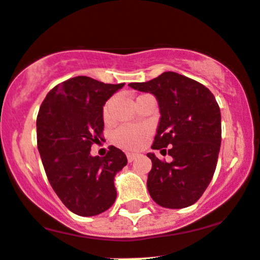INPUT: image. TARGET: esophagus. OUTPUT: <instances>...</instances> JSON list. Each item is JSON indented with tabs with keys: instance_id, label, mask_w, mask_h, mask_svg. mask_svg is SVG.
<instances>
[{
	"instance_id": "esophagus-1",
	"label": "esophagus",
	"mask_w": 260,
	"mask_h": 260,
	"mask_svg": "<svg viewBox=\"0 0 260 260\" xmlns=\"http://www.w3.org/2000/svg\"><path fill=\"white\" fill-rule=\"evenodd\" d=\"M137 158H138V154L127 153V159H128V161H129V162H132L133 160H136Z\"/></svg>"
}]
</instances>
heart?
Masks as SVG:
<instances>
[{
	"label": "heart",
	"instance_id": "b5f03b06",
	"mask_svg": "<svg viewBox=\"0 0 260 260\" xmlns=\"http://www.w3.org/2000/svg\"><path fill=\"white\" fill-rule=\"evenodd\" d=\"M110 115V102L104 107V117L107 118ZM149 128L141 124H124L118 127L113 132L112 141L117 147L127 150H138L143 147L149 136Z\"/></svg>",
	"mask_w": 260,
	"mask_h": 260
}]
</instances>
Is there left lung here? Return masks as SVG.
Segmentation results:
<instances>
[{
	"mask_svg": "<svg viewBox=\"0 0 260 260\" xmlns=\"http://www.w3.org/2000/svg\"><path fill=\"white\" fill-rule=\"evenodd\" d=\"M131 87L150 92L160 110L153 149H162L173 160L167 162L153 153L147 186L159 206L184 209L201 198L212 180L221 147V112L212 92L195 80L167 71ZM173 147H172L171 145Z\"/></svg>",
	"mask_w": 260,
	"mask_h": 260,
	"instance_id": "obj_1",
	"label": "left lung"
}]
</instances>
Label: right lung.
I'll return each mask as SVG.
<instances>
[{
    "label": "right lung",
    "instance_id": "add662e5",
    "mask_svg": "<svg viewBox=\"0 0 260 260\" xmlns=\"http://www.w3.org/2000/svg\"><path fill=\"white\" fill-rule=\"evenodd\" d=\"M124 84H105L76 76L48 92L37 117V144L51 187L71 212L96 216L110 209L117 191L115 175L127 165L125 154L108 147L91 156L102 139L104 106Z\"/></svg>",
    "mask_w": 260,
    "mask_h": 260
}]
</instances>
